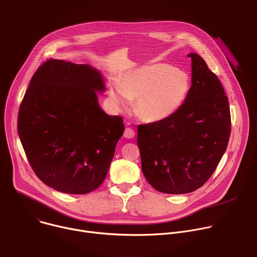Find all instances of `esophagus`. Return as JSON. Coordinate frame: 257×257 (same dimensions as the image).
Instances as JSON below:
<instances>
[{"label":"esophagus","instance_id":"esophagus-1","mask_svg":"<svg viewBox=\"0 0 257 257\" xmlns=\"http://www.w3.org/2000/svg\"><path fill=\"white\" fill-rule=\"evenodd\" d=\"M134 135H135V132H134L131 128H126V129H125V131H124V136H125V138L130 139V138H133Z\"/></svg>","mask_w":257,"mask_h":257}]
</instances>
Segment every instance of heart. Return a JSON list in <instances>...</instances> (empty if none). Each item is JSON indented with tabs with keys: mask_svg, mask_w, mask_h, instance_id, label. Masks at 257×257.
<instances>
[{
	"mask_svg": "<svg viewBox=\"0 0 257 257\" xmlns=\"http://www.w3.org/2000/svg\"><path fill=\"white\" fill-rule=\"evenodd\" d=\"M188 90L189 78L184 72L167 64H155L128 73L120 84L111 86L109 96L119 106L136 99V114L144 121L156 122L175 113Z\"/></svg>",
	"mask_w": 257,
	"mask_h": 257,
	"instance_id": "heart-1",
	"label": "heart"
}]
</instances>
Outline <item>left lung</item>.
I'll return each mask as SVG.
<instances>
[{
	"label": "left lung",
	"mask_w": 257,
	"mask_h": 257,
	"mask_svg": "<svg viewBox=\"0 0 257 257\" xmlns=\"http://www.w3.org/2000/svg\"><path fill=\"white\" fill-rule=\"evenodd\" d=\"M192 85L171 116L138 126L137 145L145 179L158 191L184 194L211 177L231 134L230 105L222 83L197 54Z\"/></svg>",
	"instance_id": "left-lung-1"
}]
</instances>
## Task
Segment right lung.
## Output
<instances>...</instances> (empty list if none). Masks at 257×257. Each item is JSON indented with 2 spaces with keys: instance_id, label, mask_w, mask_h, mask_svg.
<instances>
[{
  "instance_id": "add662e5",
  "label": "right lung",
  "mask_w": 257,
  "mask_h": 257,
  "mask_svg": "<svg viewBox=\"0 0 257 257\" xmlns=\"http://www.w3.org/2000/svg\"><path fill=\"white\" fill-rule=\"evenodd\" d=\"M103 90L94 68L55 59L30 80L17 130L31 169L57 191L86 194L107 174L124 124L99 107L96 91Z\"/></svg>"
}]
</instances>
